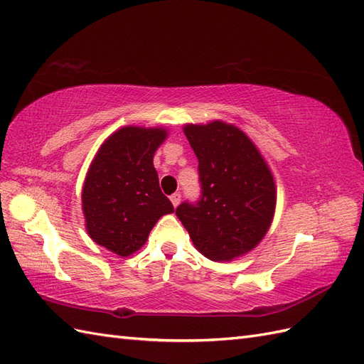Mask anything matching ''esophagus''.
<instances>
[{"label": "esophagus", "instance_id": "34e87169", "mask_svg": "<svg viewBox=\"0 0 364 364\" xmlns=\"http://www.w3.org/2000/svg\"><path fill=\"white\" fill-rule=\"evenodd\" d=\"M171 201H172V204H173V208L178 206L180 201H181V193H178V192L172 193V195H171Z\"/></svg>", "mask_w": 364, "mask_h": 364}]
</instances>
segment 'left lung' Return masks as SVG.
I'll list each match as a JSON object with an SVG mask.
<instances>
[{"label":"left lung","instance_id":"obj_1","mask_svg":"<svg viewBox=\"0 0 364 364\" xmlns=\"http://www.w3.org/2000/svg\"><path fill=\"white\" fill-rule=\"evenodd\" d=\"M198 158L201 200L176 208L193 246L212 262L255 249L272 225L277 188L258 147L240 127L215 119L183 127Z\"/></svg>","mask_w":364,"mask_h":364}]
</instances>
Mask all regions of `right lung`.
I'll return each mask as SVG.
<instances>
[{
	"label": "right lung",
	"mask_w": 364,
	"mask_h": 364,
	"mask_svg": "<svg viewBox=\"0 0 364 364\" xmlns=\"http://www.w3.org/2000/svg\"><path fill=\"white\" fill-rule=\"evenodd\" d=\"M167 134L164 127H121L105 139L87 169L81 191L86 230L119 257L141 249L155 223L173 212L154 167Z\"/></svg>",
	"instance_id": "obj_1"
}]
</instances>
